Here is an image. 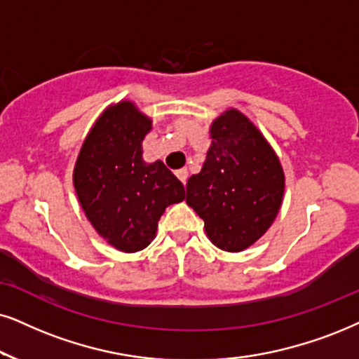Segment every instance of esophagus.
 I'll use <instances>...</instances> for the list:
<instances>
[{"label":"esophagus","instance_id":"34e87169","mask_svg":"<svg viewBox=\"0 0 359 359\" xmlns=\"http://www.w3.org/2000/svg\"><path fill=\"white\" fill-rule=\"evenodd\" d=\"M175 175H177V179H179L180 182H182L184 185L187 184V179H189V172H187V169H180V170H177V172H175Z\"/></svg>","mask_w":359,"mask_h":359}]
</instances>
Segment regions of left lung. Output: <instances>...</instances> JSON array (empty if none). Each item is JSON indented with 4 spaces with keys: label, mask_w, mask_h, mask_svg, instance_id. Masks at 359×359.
<instances>
[{
    "label": "left lung",
    "mask_w": 359,
    "mask_h": 359,
    "mask_svg": "<svg viewBox=\"0 0 359 359\" xmlns=\"http://www.w3.org/2000/svg\"><path fill=\"white\" fill-rule=\"evenodd\" d=\"M210 137L202 170L189 179L185 201L205 222L215 247L242 252L278 215L285 174L263 134L237 109L212 122Z\"/></svg>",
    "instance_id": "1"
}]
</instances>
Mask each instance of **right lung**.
Returning a JSON list of instances; mask_svg holds the SVG:
<instances>
[{
    "mask_svg": "<svg viewBox=\"0 0 359 359\" xmlns=\"http://www.w3.org/2000/svg\"><path fill=\"white\" fill-rule=\"evenodd\" d=\"M152 121L130 101L107 107L89 130L74 165V189L96 232L126 253L146 248L184 185L162 161L147 164L142 140Z\"/></svg>",
    "mask_w": 359,
    "mask_h": 359,
    "instance_id": "obj_1",
    "label": "right lung"
}]
</instances>
